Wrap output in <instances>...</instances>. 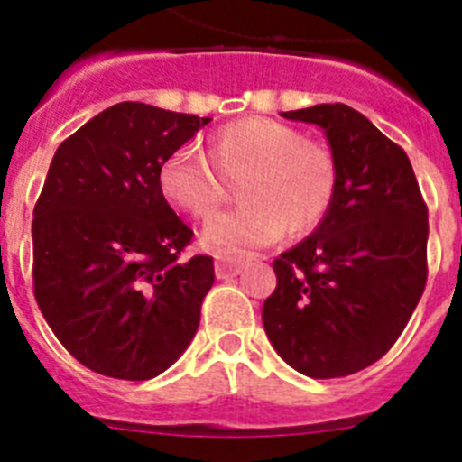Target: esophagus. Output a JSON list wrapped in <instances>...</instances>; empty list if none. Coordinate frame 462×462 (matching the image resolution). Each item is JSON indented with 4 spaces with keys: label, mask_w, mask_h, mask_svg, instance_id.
I'll use <instances>...</instances> for the list:
<instances>
[{
    "label": "esophagus",
    "mask_w": 462,
    "mask_h": 462,
    "mask_svg": "<svg viewBox=\"0 0 462 462\" xmlns=\"http://www.w3.org/2000/svg\"><path fill=\"white\" fill-rule=\"evenodd\" d=\"M250 263V256L243 254H219L215 261V273H217L219 280H226V277H236L245 266Z\"/></svg>",
    "instance_id": "34e87169"
}]
</instances>
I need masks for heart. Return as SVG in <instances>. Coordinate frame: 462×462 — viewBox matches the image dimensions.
<instances>
[{
  "mask_svg": "<svg viewBox=\"0 0 462 462\" xmlns=\"http://www.w3.org/2000/svg\"><path fill=\"white\" fill-rule=\"evenodd\" d=\"M208 158L191 148L175 150L159 166V191L175 210L196 219L210 217L238 182L243 206L215 215L203 228L208 250L238 252L293 238L319 226L336 201V154L310 141L300 129L273 117H238L215 129Z\"/></svg>",
  "mask_w": 462,
  "mask_h": 462,
  "instance_id": "heart-1",
  "label": "heart"
}]
</instances>
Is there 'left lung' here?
<instances>
[{"mask_svg":"<svg viewBox=\"0 0 462 462\" xmlns=\"http://www.w3.org/2000/svg\"><path fill=\"white\" fill-rule=\"evenodd\" d=\"M284 117L324 129L340 180L319 228L273 261L263 328L298 373L346 377L389 352L426 289L428 206L405 150L352 106Z\"/></svg>","mask_w":462,"mask_h":462,"instance_id":"left-lung-1","label":"left lung"}]
</instances>
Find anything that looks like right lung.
Listing matches in <instances>:
<instances>
[{"instance_id": "1", "label": "right lung", "mask_w": 462, "mask_h": 462, "mask_svg": "<svg viewBox=\"0 0 462 462\" xmlns=\"http://www.w3.org/2000/svg\"><path fill=\"white\" fill-rule=\"evenodd\" d=\"M210 117L122 101L57 148L32 219L34 298L64 349L106 377L143 382L194 337L212 256L159 191V166Z\"/></svg>"}]
</instances>
